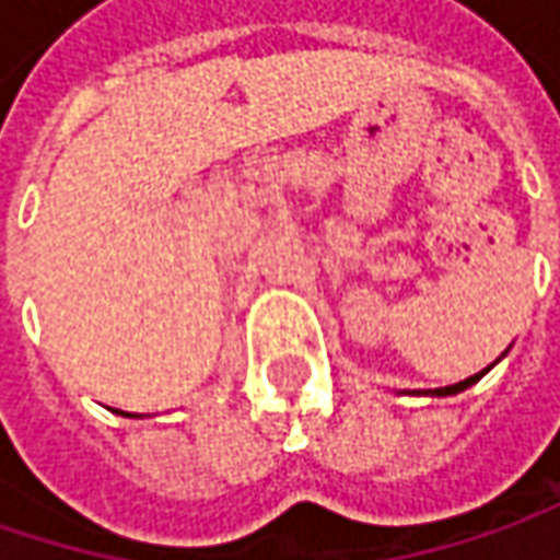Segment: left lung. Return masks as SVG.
I'll list each match as a JSON object with an SVG mask.
<instances>
[{
	"label": "left lung",
	"instance_id": "left-lung-1",
	"mask_svg": "<svg viewBox=\"0 0 560 560\" xmlns=\"http://www.w3.org/2000/svg\"><path fill=\"white\" fill-rule=\"evenodd\" d=\"M492 366H486L482 373H476V376L464 378V382H457V385H445V388H425V392H413V395H432V398H448V395H457V392H464V388H470L474 382H479V378L486 376Z\"/></svg>",
	"mask_w": 560,
	"mask_h": 560
}]
</instances>
